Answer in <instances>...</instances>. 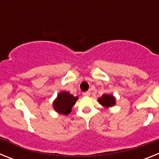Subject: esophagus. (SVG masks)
<instances>
[{
    "instance_id": "esophagus-1",
    "label": "esophagus",
    "mask_w": 159,
    "mask_h": 159,
    "mask_svg": "<svg viewBox=\"0 0 159 159\" xmlns=\"http://www.w3.org/2000/svg\"><path fill=\"white\" fill-rule=\"evenodd\" d=\"M90 94H91V92H90V91L83 92V95H84V96H88V95H90Z\"/></svg>"
}]
</instances>
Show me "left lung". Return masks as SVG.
Segmentation results:
<instances>
[{
	"label": "left lung",
	"mask_w": 159,
	"mask_h": 159,
	"mask_svg": "<svg viewBox=\"0 0 159 159\" xmlns=\"http://www.w3.org/2000/svg\"><path fill=\"white\" fill-rule=\"evenodd\" d=\"M99 102L101 105L104 107H112L116 103V99L113 95H103L99 98Z\"/></svg>",
	"instance_id": "obj_1"
}]
</instances>
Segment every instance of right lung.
I'll return each mask as SVG.
<instances>
[{
    "mask_svg": "<svg viewBox=\"0 0 159 159\" xmlns=\"http://www.w3.org/2000/svg\"><path fill=\"white\" fill-rule=\"evenodd\" d=\"M78 97L73 96L68 92H63L57 96V99L54 101L53 107L57 112L63 115H67L71 111L73 105L75 104Z\"/></svg>",
    "mask_w": 159,
    "mask_h": 159,
    "instance_id": "1",
    "label": "right lung"
}]
</instances>
